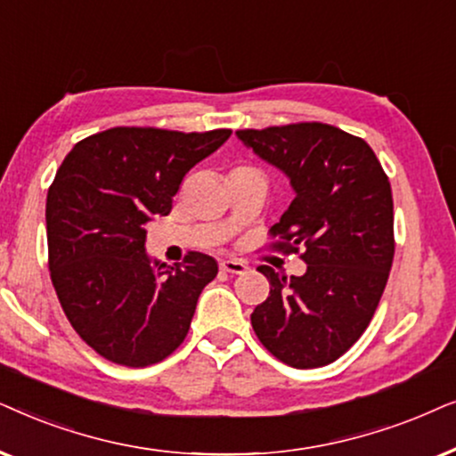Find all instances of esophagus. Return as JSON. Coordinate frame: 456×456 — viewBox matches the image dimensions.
Wrapping results in <instances>:
<instances>
[{"label":"esophagus","mask_w":456,"mask_h":456,"mask_svg":"<svg viewBox=\"0 0 456 456\" xmlns=\"http://www.w3.org/2000/svg\"><path fill=\"white\" fill-rule=\"evenodd\" d=\"M221 269L224 273H235V275H240V273H244L248 266L238 258H227V260H221Z\"/></svg>","instance_id":"esophagus-1"}]
</instances>
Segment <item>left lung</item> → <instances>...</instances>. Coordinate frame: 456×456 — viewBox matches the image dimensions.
I'll return each instance as SVG.
<instances>
[{
	"label": "left lung",
	"instance_id": "left-lung-1",
	"mask_svg": "<svg viewBox=\"0 0 456 456\" xmlns=\"http://www.w3.org/2000/svg\"><path fill=\"white\" fill-rule=\"evenodd\" d=\"M289 179L294 200L271 227L275 248L298 252L305 275L260 266L269 298L252 313L266 350L285 365H330L362 336L394 258L390 181L365 139L323 123L235 133Z\"/></svg>",
	"mask_w": 456,
	"mask_h": 456
}]
</instances>
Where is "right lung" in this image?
Segmentation results:
<instances>
[{
    "mask_svg": "<svg viewBox=\"0 0 456 456\" xmlns=\"http://www.w3.org/2000/svg\"><path fill=\"white\" fill-rule=\"evenodd\" d=\"M229 135L114 126L78 142L58 168L45 204L52 283L70 325L104 359L148 367L185 339L218 265L200 252L183 265L151 258L145 224L171 212L185 175Z\"/></svg>",
    "mask_w": 456,
    "mask_h": 456,
    "instance_id": "right-lung-1",
    "label": "right lung"
}]
</instances>
